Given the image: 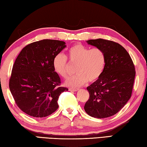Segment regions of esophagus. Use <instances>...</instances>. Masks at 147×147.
I'll return each mask as SVG.
<instances>
[{
    "instance_id": "34e87169",
    "label": "esophagus",
    "mask_w": 147,
    "mask_h": 147,
    "mask_svg": "<svg viewBox=\"0 0 147 147\" xmlns=\"http://www.w3.org/2000/svg\"><path fill=\"white\" fill-rule=\"evenodd\" d=\"M78 88H71L69 89V90L70 91H72V92H75V91H77L78 90Z\"/></svg>"
}]
</instances>
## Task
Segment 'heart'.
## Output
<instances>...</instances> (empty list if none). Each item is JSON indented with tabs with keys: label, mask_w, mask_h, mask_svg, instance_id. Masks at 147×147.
I'll list each match as a JSON object with an SVG mask.
<instances>
[{
	"label": "heart",
	"mask_w": 147,
	"mask_h": 147,
	"mask_svg": "<svg viewBox=\"0 0 147 147\" xmlns=\"http://www.w3.org/2000/svg\"><path fill=\"white\" fill-rule=\"evenodd\" d=\"M76 64L74 71L76 73L65 82V85L78 88L89 82L100 78L106 65V55L102 50L89 48L82 44H76L67 51V56L58 54L54 56L53 66L59 76L66 78L68 75V62Z\"/></svg>",
	"instance_id": "obj_1"
}]
</instances>
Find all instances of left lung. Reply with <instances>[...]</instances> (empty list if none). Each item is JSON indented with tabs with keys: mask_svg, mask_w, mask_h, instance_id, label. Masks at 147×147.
<instances>
[{
	"mask_svg": "<svg viewBox=\"0 0 147 147\" xmlns=\"http://www.w3.org/2000/svg\"><path fill=\"white\" fill-rule=\"evenodd\" d=\"M87 42L102 50L106 61L100 78L87 88L89 98L84 109L94 118L109 117L119 112L130 98L135 67L130 54L118 43L103 39Z\"/></svg>",
	"mask_w": 147,
	"mask_h": 147,
	"instance_id": "obj_1",
	"label": "left lung"
}]
</instances>
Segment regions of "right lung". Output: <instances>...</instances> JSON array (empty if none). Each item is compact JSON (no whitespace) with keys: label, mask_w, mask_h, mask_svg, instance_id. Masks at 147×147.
I'll use <instances>...</instances> for the list:
<instances>
[{"label":"right lung","mask_w":147,"mask_h":147,"mask_svg":"<svg viewBox=\"0 0 147 147\" xmlns=\"http://www.w3.org/2000/svg\"><path fill=\"white\" fill-rule=\"evenodd\" d=\"M66 47L64 41L43 39L28 44L15 61L9 87L17 106L34 117H45L58 108L61 87L53 61Z\"/></svg>","instance_id":"obj_1"}]
</instances>
